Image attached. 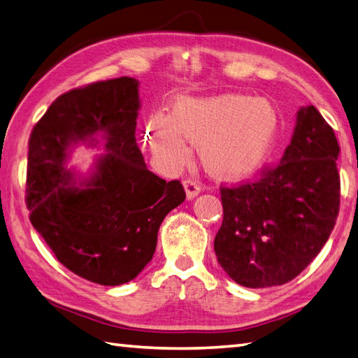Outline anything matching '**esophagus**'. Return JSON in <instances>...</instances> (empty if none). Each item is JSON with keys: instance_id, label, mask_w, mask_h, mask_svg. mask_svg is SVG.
I'll return each mask as SVG.
<instances>
[{"instance_id": "1", "label": "esophagus", "mask_w": 358, "mask_h": 358, "mask_svg": "<svg viewBox=\"0 0 358 358\" xmlns=\"http://www.w3.org/2000/svg\"><path fill=\"white\" fill-rule=\"evenodd\" d=\"M184 187H185V193L188 199H193L197 194L201 193V185L199 182L194 180V179H185L184 180Z\"/></svg>"}]
</instances>
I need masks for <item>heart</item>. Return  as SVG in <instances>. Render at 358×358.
I'll return each instance as SVG.
<instances>
[{"instance_id": "obj_1", "label": "heart", "mask_w": 358, "mask_h": 358, "mask_svg": "<svg viewBox=\"0 0 358 358\" xmlns=\"http://www.w3.org/2000/svg\"><path fill=\"white\" fill-rule=\"evenodd\" d=\"M279 115L265 99L246 94H220L208 99H180L171 115L156 113L150 121V144L169 165L187 161L182 138L199 145L205 169L220 179H241L256 173L273 152Z\"/></svg>"}]
</instances>
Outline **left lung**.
Wrapping results in <instances>:
<instances>
[{
    "label": "left lung",
    "mask_w": 358,
    "mask_h": 358,
    "mask_svg": "<svg viewBox=\"0 0 358 358\" xmlns=\"http://www.w3.org/2000/svg\"><path fill=\"white\" fill-rule=\"evenodd\" d=\"M338 152L332 127L308 106L279 165L264 166L254 180L220 185L224 220L214 251L236 283L277 287L315 259L340 210Z\"/></svg>",
    "instance_id": "left-lung-1"
}]
</instances>
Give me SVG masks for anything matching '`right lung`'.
Instances as JSON below:
<instances>
[{"mask_svg":"<svg viewBox=\"0 0 358 358\" xmlns=\"http://www.w3.org/2000/svg\"><path fill=\"white\" fill-rule=\"evenodd\" d=\"M138 81L122 76L69 90L47 108L29 139L30 222L62 265L116 287L152 260L164 217L185 201L179 180L147 169L136 144ZM104 131L110 153L85 189L64 170L70 143Z\"/></svg>","mask_w":358,"mask_h":358,"instance_id":"right-lung-1","label":"right lung"}]
</instances>
